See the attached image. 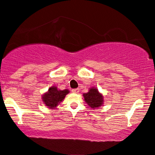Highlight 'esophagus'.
Wrapping results in <instances>:
<instances>
[{
	"mask_svg": "<svg viewBox=\"0 0 155 155\" xmlns=\"http://www.w3.org/2000/svg\"><path fill=\"white\" fill-rule=\"evenodd\" d=\"M71 92L73 93H79V89L77 88V89H73L71 90Z\"/></svg>",
	"mask_w": 155,
	"mask_h": 155,
	"instance_id": "esophagus-1",
	"label": "esophagus"
}]
</instances>
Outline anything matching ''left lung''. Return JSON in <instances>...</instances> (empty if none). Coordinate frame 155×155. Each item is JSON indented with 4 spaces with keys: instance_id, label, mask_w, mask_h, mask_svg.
Here are the masks:
<instances>
[{
    "instance_id": "obj_1",
    "label": "left lung",
    "mask_w": 155,
    "mask_h": 155,
    "mask_svg": "<svg viewBox=\"0 0 155 155\" xmlns=\"http://www.w3.org/2000/svg\"><path fill=\"white\" fill-rule=\"evenodd\" d=\"M85 102L92 109L97 108L103 104V96L99 92L98 89L94 87L89 89V92L83 94Z\"/></svg>"
}]
</instances>
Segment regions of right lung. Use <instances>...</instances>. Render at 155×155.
<instances>
[{
	"label": "right lung",
	"instance_id": "obj_1",
	"mask_svg": "<svg viewBox=\"0 0 155 155\" xmlns=\"http://www.w3.org/2000/svg\"><path fill=\"white\" fill-rule=\"evenodd\" d=\"M69 93L68 89L60 90L56 87H50L47 92L42 96V102L49 108L53 109L59 105L65 98L67 94Z\"/></svg>",
	"mask_w": 155,
	"mask_h": 155
}]
</instances>
